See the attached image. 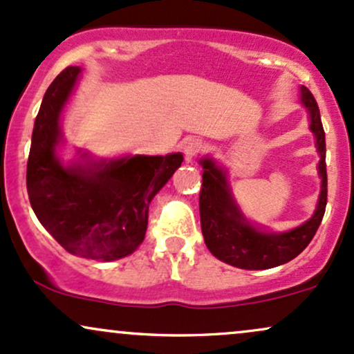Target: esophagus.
<instances>
[{
  "mask_svg": "<svg viewBox=\"0 0 354 354\" xmlns=\"http://www.w3.org/2000/svg\"><path fill=\"white\" fill-rule=\"evenodd\" d=\"M204 150V145H202L201 140H197V138H190L184 144V156H185V160L187 162H192V158H196L198 153Z\"/></svg>",
  "mask_w": 354,
  "mask_h": 354,
  "instance_id": "esophagus-1",
  "label": "esophagus"
}]
</instances>
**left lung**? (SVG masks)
<instances>
[{"label":"left lung","instance_id":"1","mask_svg":"<svg viewBox=\"0 0 354 354\" xmlns=\"http://www.w3.org/2000/svg\"><path fill=\"white\" fill-rule=\"evenodd\" d=\"M301 97L311 115V130L316 135V147L321 153L317 169L323 178L315 216L303 225L284 234H268L254 229L234 204L224 172L209 158L201 162L204 167L198 194L202 234L209 251L230 266L241 269H269L289 263L308 248L323 221L328 202L326 138L321 124L319 106L313 93L306 86H301Z\"/></svg>","mask_w":354,"mask_h":354}]
</instances>
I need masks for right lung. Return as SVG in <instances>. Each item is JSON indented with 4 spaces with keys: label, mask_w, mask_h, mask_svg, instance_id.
I'll return each mask as SVG.
<instances>
[{
    "label": "right lung",
    "mask_w": 354,
    "mask_h": 354,
    "mask_svg": "<svg viewBox=\"0 0 354 354\" xmlns=\"http://www.w3.org/2000/svg\"><path fill=\"white\" fill-rule=\"evenodd\" d=\"M78 73V66H66L43 97L28 156V197L43 227L66 251L86 259H120L142 244L150 201L184 158L135 156L90 169L59 164V113Z\"/></svg>",
    "instance_id": "right-lung-1"
}]
</instances>
